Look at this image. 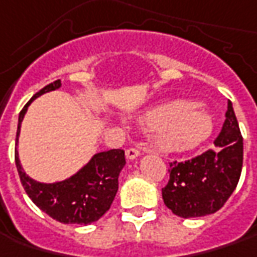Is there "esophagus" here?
<instances>
[{
    "instance_id": "obj_1",
    "label": "esophagus",
    "mask_w": 257,
    "mask_h": 257,
    "mask_svg": "<svg viewBox=\"0 0 257 257\" xmlns=\"http://www.w3.org/2000/svg\"><path fill=\"white\" fill-rule=\"evenodd\" d=\"M125 155H126L128 159H135L137 156L141 155V151H139L138 148H129V149H126Z\"/></svg>"
}]
</instances>
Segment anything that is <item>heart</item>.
Segmentation results:
<instances>
[{"label":"heart","mask_w":257,"mask_h":257,"mask_svg":"<svg viewBox=\"0 0 257 257\" xmlns=\"http://www.w3.org/2000/svg\"><path fill=\"white\" fill-rule=\"evenodd\" d=\"M141 125L156 129V144L164 151H188L202 144L213 129V119L203 108L188 101H173L145 113Z\"/></svg>","instance_id":"b5f03b06"}]
</instances>
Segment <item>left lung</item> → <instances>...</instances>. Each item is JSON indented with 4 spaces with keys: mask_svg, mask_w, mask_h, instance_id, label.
<instances>
[{
    "mask_svg": "<svg viewBox=\"0 0 257 257\" xmlns=\"http://www.w3.org/2000/svg\"><path fill=\"white\" fill-rule=\"evenodd\" d=\"M222 131L215 148L186 161L169 162V182L162 188L165 205L181 217L215 213L237 186L243 165V138L227 103Z\"/></svg>",
    "mask_w": 257,
    "mask_h": 257,
    "instance_id": "8db88e82",
    "label": "left lung"
}]
</instances>
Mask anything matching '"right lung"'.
Listing matches in <instances>:
<instances>
[{"mask_svg":"<svg viewBox=\"0 0 257 257\" xmlns=\"http://www.w3.org/2000/svg\"><path fill=\"white\" fill-rule=\"evenodd\" d=\"M59 86L61 79L51 82L35 93L24 106L18 118L17 144L28 105L37 96L55 91ZM15 165L27 195L42 212L61 223L89 225L103 216L111 208L118 192V176L125 165V152L122 149L99 152L72 178L57 183H41L31 179L23 171L17 149Z\"/></svg>","mask_w":257,"mask_h":257,"instance_id":"1","label":"right lung"}]
</instances>
